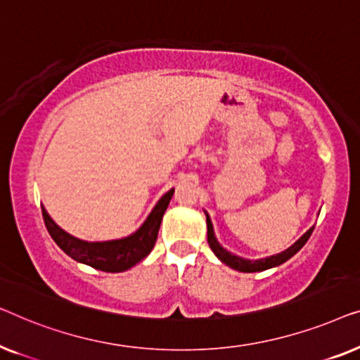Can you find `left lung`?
Wrapping results in <instances>:
<instances>
[{"label":"left lung","mask_w":360,"mask_h":360,"mask_svg":"<svg viewBox=\"0 0 360 360\" xmlns=\"http://www.w3.org/2000/svg\"><path fill=\"white\" fill-rule=\"evenodd\" d=\"M313 233V229L308 230L305 235H303L300 240L297 243H293V245L285 250L281 255H276V256H271V257H266V259H257V261H248V259H241V257L238 256H233L231 252H229L226 250H224L219 245V241L215 240L214 236V229H212V221L209 219V215H207V241H209V246L210 250L215 252V256L219 257L221 262H225L226 266L233 267V269L236 271H241V272H259V271H266L269 269V267H274V266H279L282 262H285L287 259H290V257L298 252L303 248V245L308 241V238Z\"/></svg>","instance_id":"8db88e82"}]
</instances>
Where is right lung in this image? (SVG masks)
<instances>
[{
	"instance_id": "obj_1",
	"label": "right lung",
	"mask_w": 360,
	"mask_h": 360,
	"mask_svg": "<svg viewBox=\"0 0 360 360\" xmlns=\"http://www.w3.org/2000/svg\"><path fill=\"white\" fill-rule=\"evenodd\" d=\"M173 194L174 189L166 192L158 204L155 205V209L151 210L145 224L134 235L124 238V240L104 243L81 241L78 238L70 236L62 229H58L45 209H42V217L50 236L60 246V250H63L70 257L104 272H122L130 269L136 262H140L153 250L156 238H158L161 220H163V215L168 209Z\"/></svg>"
}]
</instances>
